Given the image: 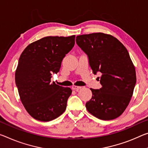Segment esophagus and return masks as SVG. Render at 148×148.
I'll return each mask as SVG.
<instances>
[{
  "mask_svg": "<svg viewBox=\"0 0 148 148\" xmlns=\"http://www.w3.org/2000/svg\"><path fill=\"white\" fill-rule=\"evenodd\" d=\"M81 88L82 87H80V86H74V85L72 86V90H75V91H78L79 90H80Z\"/></svg>",
  "mask_w": 148,
  "mask_h": 148,
  "instance_id": "obj_1",
  "label": "esophagus"
}]
</instances>
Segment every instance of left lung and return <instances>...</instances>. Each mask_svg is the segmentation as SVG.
Returning <instances> with one entry per match:
<instances>
[{
	"instance_id": "left-lung-1",
	"label": "left lung",
	"mask_w": 148,
	"mask_h": 148,
	"mask_svg": "<svg viewBox=\"0 0 148 148\" xmlns=\"http://www.w3.org/2000/svg\"><path fill=\"white\" fill-rule=\"evenodd\" d=\"M76 43L88 57L94 74L101 72L99 90L90 89L88 112L101 120H112L125 111L136 82L135 67L127 49L111 35L93 33L76 37Z\"/></svg>"
}]
</instances>
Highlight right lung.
Instances as JSON below:
<instances>
[{"mask_svg":"<svg viewBox=\"0 0 148 148\" xmlns=\"http://www.w3.org/2000/svg\"><path fill=\"white\" fill-rule=\"evenodd\" d=\"M75 44V36H48L30 43L21 54L15 81L23 107L33 118L47 122L65 111L70 88L51 82Z\"/></svg>","mask_w":148,"mask_h":148,"instance_id":"add662e5","label":"right lung"}]
</instances>
